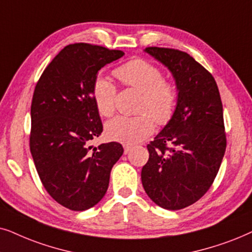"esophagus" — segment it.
Returning a JSON list of instances; mask_svg holds the SVG:
<instances>
[{
    "mask_svg": "<svg viewBox=\"0 0 252 252\" xmlns=\"http://www.w3.org/2000/svg\"><path fill=\"white\" fill-rule=\"evenodd\" d=\"M123 147H124V154H128L129 152H131V150H132V147H131V146H129V145H124Z\"/></svg>",
    "mask_w": 252,
    "mask_h": 252,
    "instance_id": "34e87169",
    "label": "esophagus"
}]
</instances>
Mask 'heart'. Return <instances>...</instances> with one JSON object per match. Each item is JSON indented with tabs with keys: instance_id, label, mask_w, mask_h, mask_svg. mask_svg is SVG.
I'll return each instance as SVG.
<instances>
[{
	"instance_id": "heart-1",
	"label": "heart",
	"mask_w": 252,
	"mask_h": 252,
	"mask_svg": "<svg viewBox=\"0 0 252 252\" xmlns=\"http://www.w3.org/2000/svg\"><path fill=\"white\" fill-rule=\"evenodd\" d=\"M114 76L123 86L140 93L136 116H117L106 126L110 139L133 145L150 136L158 126H167L179 106V87L163 79L161 70L145 59H133L114 70ZM93 99L102 116H112L116 108L117 89L108 79L98 77L93 83Z\"/></svg>"
}]
</instances>
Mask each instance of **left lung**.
I'll use <instances>...</instances> for the list:
<instances>
[{"label": "left lung", "mask_w": 252, "mask_h": 252, "mask_svg": "<svg viewBox=\"0 0 252 252\" xmlns=\"http://www.w3.org/2000/svg\"><path fill=\"white\" fill-rule=\"evenodd\" d=\"M172 71L180 98L175 116L147 145L142 169L147 196L166 210H181L202 198L213 184L227 139L219 89L212 73L182 50L146 47Z\"/></svg>", "instance_id": "8db88e82"}]
</instances>
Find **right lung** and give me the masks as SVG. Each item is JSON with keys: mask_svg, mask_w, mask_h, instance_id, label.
Wrapping results in <instances>:
<instances>
[{"mask_svg": "<svg viewBox=\"0 0 252 252\" xmlns=\"http://www.w3.org/2000/svg\"><path fill=\"white\" fill-rule=\"evenodd\" d=\"M123 55L119 49L71 43L46 66L35 85L30 150L43 188L71 211L91 209L102 199L110 170L123 154L116 142L90 146L102 132L93 83L102 66Z\"/></svg>", "mask_w": 252, "mask_h": 252, "instance_id": "add662e5", "label": "right lung"}]
</instances>
